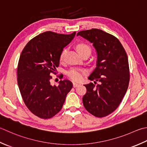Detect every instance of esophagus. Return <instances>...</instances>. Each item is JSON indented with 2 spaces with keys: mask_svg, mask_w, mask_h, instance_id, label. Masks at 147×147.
Instances as JSON below:
<instances>
[{
  "mask_svg": "<svg viewBox=\"0 0 147 147\" xmlns=\"http://www.w3.org/2000/svg\"><path fill=\"white\" fill-rule=\"evenodd\" d=\"M73 84L74 87H78L80 85H81L80 83H76V82H73Z\"/></svg>",
  "mask_w": 147,
  "mask_h": 147,
  "instance_id": "obj_1",
  "label": "esophagus"
}]
</instances>
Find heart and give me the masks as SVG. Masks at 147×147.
<instances>
[{"instance_id":"b5f03b06","label":"heart","mask_w":147,"mask_h":147,"mask_svg":"<svg viewBox=\"0 0 147 147\" xmlns=\"http://www.w3.org/2000/svg\"><path fill=\"white\" fill-rule=\"evenodd\" d=\"M76 50L78 51V52L80 53V55L85 52H88L90 53L91 52L90 47H89L88 45L85 44V43H80V44L77 45ZM65 52L66 50H64L62 51V52L60 54V60H62L63 59H64ZM82 72L83 71L82 69H80L73 68L68 71L67 75L71 79L75 80V81H79V80H81L82 78Z\"/></svg>"}]
</instances>
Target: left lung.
Returning a JSON list of instances; mask_svg holds the SVG:
<instances>
[{"mask_svg": "<svg viewBox=\"0 0 147 147\" xmlns=\"http://www.w3.org/2000/svg\"><path fill=\"white\" fill-rule=\"evenodd\" d=\"M78 36L91 42L96 51V67L88 79L100 82L97 86L84 85L83 105L94 116L106 117L118 108L127 92L130 78L127 55L119 39L102 30L80 31Z\"/></svg>", "mask_w": 147, "mask_h": 147, "instance_id": "1", "label": "left lung"}]
</instances>
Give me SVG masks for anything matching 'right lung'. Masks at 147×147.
<instances>
[{"label": "right lung", "mask_w": 147, "mask_h": 147, "mask_svg": "<svg viewBox=\"0 0 147 147\" xmlns=\"http://www.w3.org/2000/svg\"><path fill=\"white\" fill-rule=\"evenodd\" d=\"M75 34L45 32L32 39L20 57L17 76L20 93L28 110L41 119L58 113L73 87L68 80H60L58 87L51 85L50 74L55 73L63 49Z\"/></svg>", "instance_id": "obj_1"}]
</instances>
